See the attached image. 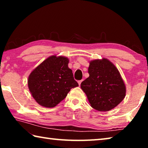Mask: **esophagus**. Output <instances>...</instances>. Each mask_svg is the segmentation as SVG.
I'll list each match as a JSON object with an SVG mask.
<instances>
[{"mask_svg":"<svg viewBox=\"0 0 148 148\" xmlns=\"http://www.w3.org/2000/svg\"><path fill=\"white\" fill-rule=\"evenodd\" d=\"M83 81V80H79L78 82H77V83H78V84H79V86H80V85H81V83H82V82Z\"/></svg>","mask_w":148,"mask_h":148,"instance_id":"34e87169","label":"esophagus"}]
</instances>
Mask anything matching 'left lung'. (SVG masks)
I'll return each instance as SVG.
<instances>
[{
  "mask_svg": "<svg viewBox=\"0 0 148 148\" xmlns=\"http://www.w3.org/2000/svg\"><path fill=\"white\" fill-rule=\"evenodd\" d=\"M88 73L89 76L82 82L81 88L92 108L100 112L109 111L124 99L125 83L118 69L108 59L90 61Z\"/></svg>",
  "mask_w": 148,
  "mask_h": 148,
  "instance_id": "8db88e82",
  "label": "left lung"
}]
</instances>
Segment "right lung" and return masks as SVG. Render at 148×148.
I'll use <instances>...</instances> for the list:
<instances>
[{
	"instance_id": "obj_1",
	"label": "right lung",
	"mask_w": 148,
	"mask_h": 148,
	"mask_svg": "<svg viewBox=\"0 0 148 148\" xmlns=\"http://www.w3.org/2000/svg\"><path fill=\"white\" fill-rule=\"evenodd\" d=\"M66 57L52 56L40 64L30 74L28 87L37 103L53 108L66 97L72 88L78 86L69 68Z\"/></svg>"
}]
</instances>
